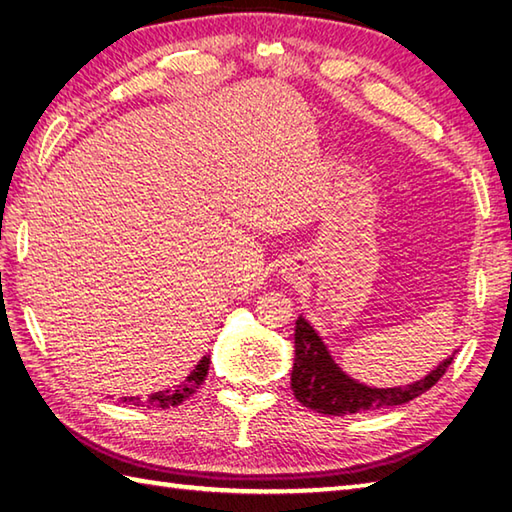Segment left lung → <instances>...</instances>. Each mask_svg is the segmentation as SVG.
<instances>
[{
  "instance_id": "8db88e82",
  "label": "left lung",
  "mask_w": 512,
  "mask_h": 512,
  "mask_svg": "<svg viewBox=\"0 0 512 512\" xmlns=\"http://www.w3.org/2000/svg\"><path fill=\"white\" fill-rule=\"evenodd\" d=\"M455 352L416 383L372 387L343 372L319 332L312 328V323L306 317H299L295 328V365H292L290 385L301 405L325 413V416H352V413L361 411L405 405V402L418 398L447 372Z\"/></svg>"
}]
</instances>
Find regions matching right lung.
<instances>
[{
	"label": "right lung",
	"mask_w": 512,
	"mask_h": 512,
	"mask_svg": "<svg viewBox=\"0 0 512 512\" xmlns=\"http://www.w3.org/2000/svg\"><path fill=\"white\" fill-rule=\"evenodd\" d=\"M209 363H211V356L206 354L200 358V363L195 365L193 372L184 378L180 385L165 389V391H154V394H149L147 398H138V396L136 398H121V402H134V405H138V407H151V409L176 407L200 389L206 374H209Z\"/></svg>",
	"instance_id": "add662e5"
}]
</instances>
